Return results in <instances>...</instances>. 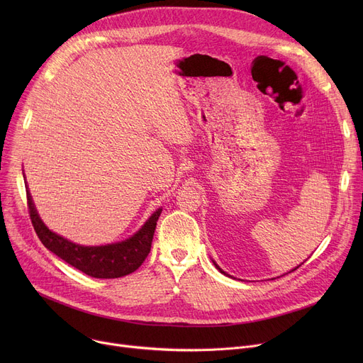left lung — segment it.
Here are the masks:
<instances>
[{
	"instance_id": "8db88e82",
	"label": "left lung",
	"mask_w": 363,
	"mask_h": 363,
	"mask_svg": "<svg viewBox=\"0 0 363 363\" xmlns=\"http://www.w3.org/2000/svg\"><path fill=\"white\" fill-rule=\"evenodd\" d=\"M213 264H215V266H216V269H218V271H219V272H220V274H225V272H223V271H222V269H220V268H219V266H218V263H216V262H215V260H213ZM298 266H300V264H298ZM298 266H297V268H298ZM297 268H294V269H293V271H296V269H297Z\"/></svg>"
}]
</instances>
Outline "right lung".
Returning a JSON list of instances; mask_svg holds the SVG:
<instances>
[{"mask_svg": "<svg viewBox=\"0 0 363 363\" xmlns=\"http://www.w3.org/2000/svg\"><path fill=\"white\" fill-rule=\"evenodd\" d=\"M26 185L28 207L35 233L47 249L63 259L66 263L81 272L101 279L121 278L137 271L150 253L152 235L162 213V207L152 213L147 222L132 237L106 245H81L59 234L52 233L45 226L38 215L32 196Z\"/></svg>", "mask_w": 363, "mask_h": 363, "instance_id": "right-lung-1", "label": "right lung"}]
</instances>
